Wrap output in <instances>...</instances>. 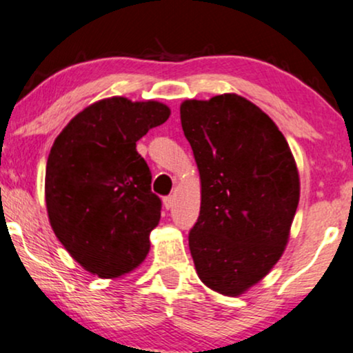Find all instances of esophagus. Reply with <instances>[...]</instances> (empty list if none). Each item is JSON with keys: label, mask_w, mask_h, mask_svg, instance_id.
<instances>
[{"label": "esophagus", "mask_w": 353, "mask_h": 353, "mask_svg": "<svg viewBox=\"0 0 353 353\" xmlns=\"http://www.w3.org/2000/svg\"><path fill=\"white\" fill-rule=\"evenodd\" d=\"M173 203H175V198H173V196H167V198H163V205H165V209H172Z\"/></svg>", "instance_id": "34e87169"}]
</instances>
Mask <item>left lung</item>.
Returning <instances> with one entry per match:
<instances>
[{"instance_id":"obj_1","label":"left lung","mask_w":353,"mask_h":353,"mask_svg":"<svg viewBox=\"0 0 353 353\" xmlns=\"http://www.w3.org/2000/svg\"><path fill=\"white\" fill-rule=\"evenodd\" d=\"M181 128L201 178L190 251L201 281L238 296L281 259L300 199L292 150L276 123L236 94L185 100Z\"/></svg>"}]
</instances>
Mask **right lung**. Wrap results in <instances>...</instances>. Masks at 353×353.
<instances>
[{
  "label": "right lung",
  "instance_id": "1",
  "mask_svg": "<svg viewBox=\"0 0 353 353\" xmlns=\"http://www.w3.org/2000/svg\"><path fill=\"white\" fill-rule=\"evenodd\" d=\"M168 117L155 100L110 97L77 113L54 139L45 173L50 225L90 274L120 277L149 253L162 201L136 143Z\"/></svg>",
  "mask_w": 353,
  "mask_h": 353
}]
</instances>
